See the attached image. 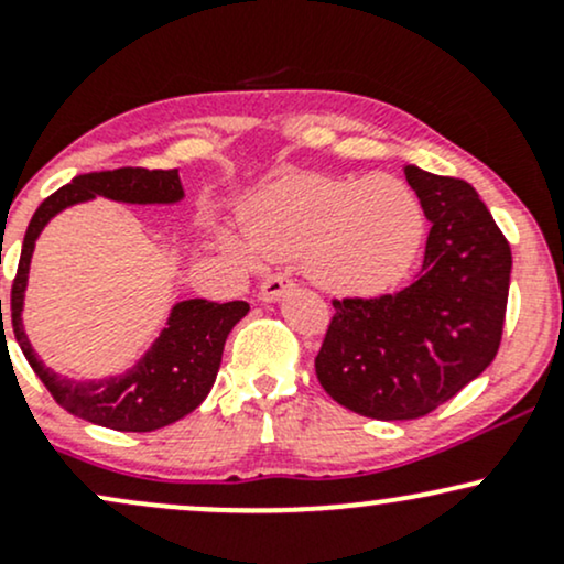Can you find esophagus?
<instances>
[{"instance_id":"1","label":"esophagus","mask_w":564,"mask_h":564,"mask_svg":"<svg viewBox=\"0 0 564 564\" xmlns=\"http://www.w3.org/2000/svg\"><path fill=\"white\" fill-rule=\"evenodd\" d=\"M291 286V281L286 275H281V273H275V275H268L262 281V286H260V300H264V302H275L278 296L283 294V291H286Z\"/></svg>"}]
</instances>
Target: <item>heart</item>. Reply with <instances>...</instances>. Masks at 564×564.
<instances>
[{
    "label": "heart",
    "mask_w": 564,
    "mask_h": 564,
    "mask_svg": "<svg viewBox=\"0 0 564 564\" xmlns=\"http://www.w3.org/2000/svg\"><path fill=\"white\" fill-rule=\"evenodd\" d=\"M424 206L392 174L341 180L294 174L264 187L246 215V236L217 230L241 262L302 260L321 289L379 296L405 281L422 254Z\"/></svg>",
    "instance_id": "heart-1"
}]
</instances>
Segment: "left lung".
Here are the masks:
<instances>
[{
	"label": "left lung",
	"mask_w": 564,
	"mask_h": 564,
	"mask_svg": "<svg viewBox=\"0 0 564 564\" xmlns=\"http://www.w3.org/2000/svg\"><path fill=\"white\" fill-rule=\"evenodd\" d=\"M424 206L419 281L373 300H334L315 373L339 405L379 422L426 416L494 364L511 249L469 183L405 166Z\"/></svg>",
	"instance_id": "left-lung-1"
}]
</instances>
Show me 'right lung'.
I'll list each match as a JSON object with an SVG mask.
<instances>
[{
  "label": "right lung",
  "instance_id": "obj_1",
  "mask_svg": "<svg viewBox=\"0 0 564 564\" xmlns=\"http://www.w3.org/2000/svg\"><path fill=\"white\" fill-rule=\"evenodd\" d=\"M95 196L121 200V204H177L185 196L177 170H142L121 166L113 172L79 174L44 198L25 230L21 262L10 294L12 332L25 360L55 403L68 413L116 432H153L174 424L204 403L223 364L225 339L238 321L249 313L246 302L185 300L172 307L166 328L151 349L127 373L100 381H76L61 377L36 358L29 336L23 332V296L29 281V264L34 243L44 225L68 206L93 200ZM2 318V300H0Z\"/></svg>",
  "mask_w": 564,
  "mask_h": 564
}]
</instances>
